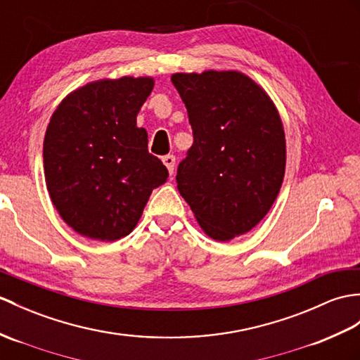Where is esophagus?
<instances>
[{
	"instance_id": "34e87169",
	"label": "esophagus",
	"mask_w": 360,
	"mask_h": 360,
	"mask_svg": "<svg viewBox=\"0 0 360 360\" xmlns=\"http://www.w3.org/2000/svg\"><path fill=\"white\" fill-rule=\"evenodd\" d=\"M162 162H164V165L167 167V169H169V173L173 174L174 164H176V158H174L173 155H167V156L162 158Z\"/></svg>"
}]
</instances>
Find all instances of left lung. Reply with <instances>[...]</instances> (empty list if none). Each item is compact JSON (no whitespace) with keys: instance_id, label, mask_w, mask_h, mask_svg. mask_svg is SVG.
<instances>
[{"instance_id":"1","label":"left lung","mask_w":360,"mask_h":360,"mask_svg":"<svg viewBox=\"0 0 360 360\" xmlns=\"http://www.w3.org/2000/svg\"><path fill=\"white\" fill-rule=\"evenodd\" d=\"M193 146L178 165V190L208 236L230 240L264 219L285 174V135L270 96L247 75L174 73Z\"/></svg>"}]
</instances>
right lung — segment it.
<instances>
[{
  "mask_svg": "<svg viewBox=\"0 0 360 360\" xmlns=\"http://www.w3.org/2000/svg\"><path fill=\"white\" fill-rule=\"evenodd\" d=\"M153 78L122 77L79 87L53 112L44 136V176L58 213L79 235L116 240L136 227L169 170L148 153L136 116Z\"/></svg>",
  "mask_w": 360,
  "mask_h": 360,
  "instance_id": "right-lung-1",
  "label": "right lung"
}]
</instances>
